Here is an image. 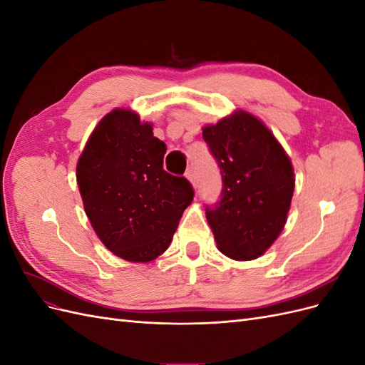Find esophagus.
Returning a JSON list of instances; mask_svg holds the SVG:
<instances>
[{
  "instance_id": "34e87169",
  "label": "esophagus",
  "mask_w": 365,
  "mask_h": 365,
  "mask_svg": "<svg viewBox=\"0 0 365 365\" xmlns=\"http://www.w3.org/2000/svg\"><path fill=\"white\" fill-rule=\"evenodd\" d=\"M185 178L192 182L193 187H196V176H195V172L192 169H189V170L185 172Z\"/></svg>"
}]
</instances>
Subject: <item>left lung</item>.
I'll return each instance as SVG.
<instances>
[{
	"mask_svg": "<svg viewBox=\"0 0 365 365\" xmlns=\"http://www.w3.org/2000/svg\"><path fill=\"white\" fill-rule=\"evenodd\" d=\"M202 137L222 175L220 201L205 207L217 250L235 260L257 259L288 219L292 163L272 132L240 109L204 126Z\"/></svg>",
	"mask_w": 365,
	"mask_h": 365,
	"instance_id": "1",
	"label": "left lung"
}]
</instances>
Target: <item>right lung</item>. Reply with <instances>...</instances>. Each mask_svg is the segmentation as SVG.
<instances>
[{
	"mask_svg": "<svg viewBox=\"0 0 365 365\" xmlns=\"http://www.w3.org/2000/svg\"><path fill=\"white\" fill-rule=\"evenodd\" d=\"M130 109L115 108L88 138L76 178L85 213L115 256L146 263L169 248L193 187L163 169L164 141Z\"/></svg>",
	"mask_w": 365,
	"mask_h": 365,
	"instance_id": "1",
	"label": "right lung"
}]
</instances>
